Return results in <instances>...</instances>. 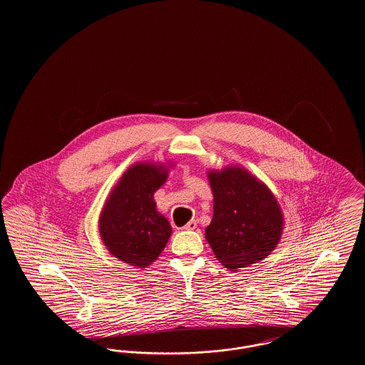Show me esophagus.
Returning <instances> with one entry per match:
<instances>
[{"label":"esophagus","mask_w":365,"mask_h":365,"mask_svg":"<svg viewBox=\"0 0 365 365\" xmlns=\"http://www.w3.org/2000/svg\"><path fill=\"white\" fill-rule=\"evenodd\" d=\"M183 228L185 230H194V228H197V220H190Z\"/></svg>","instance_id":"esophagus-1"}]
</instances>
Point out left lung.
Returning a JSON list of instances; mask_svg holds the SVG:
<instances>
[{"mask_svg": "<svg viewBox=\"0 0 365 365\" xmlns=\"http://www.w3.org/2000/svg\"><path fill=\"white\" fill-rule=\"evenodd\" d=\"M213 219L205 237L231 271L265 259L278 245L283 216L274 194L241 167L209 173Z\"/></svg>", "mask_w": 365, "mask_h": 365, "instance_id": "1", "label": "left lung"}]
</instances>
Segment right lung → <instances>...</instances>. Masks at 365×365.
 Masks as SVG:
<instances>
[{
    "label": "right lung",
    "instance_id": "add662e5",
    "mask_svg": "<svg viewBox=\"0 0 365 365\" xmlns=\"http://www.w3.org/2000/svg\"><path fill=\"white\" fill-rule=\"evenodd\" d=\"M167 180V170L149 163L128 168L105 204L100 234L119 260L145 268L157 260L173 228L156 210L155 191Z\"/></svg>",
    "mask_w": 365,
    "mask_h": 365
}]
</instances>
